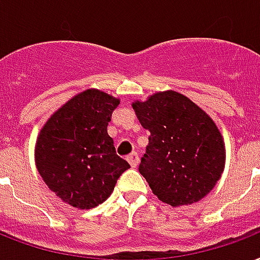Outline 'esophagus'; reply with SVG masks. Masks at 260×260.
<instances>
[{"label":"esophagus","mask_w":260,"mask_h":260,"mask_svg":"<svg viewBox=\"0 0 260 260\" xmlns=\"http://www.w3.org/2000/svg\"><path fill=\"white\" fill-rule=\"evenodd\" d=\"M127 161L133 168H137L138 162H140V157H138V154H137V153H132V154H128L127 156Z\"/></svg>","instance_id":"34e87169"}]
</instances>
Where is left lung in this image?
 <instances>
[{
	"instance_id": "1",
	"label": "left lung",
	"mask_w": 260,
	"mask_h": 260,
	"mask_svg": "<svg viewBox=\"0 0 260 260\" xmlns=\"http://www.w3.org/2000/svg\"><path fill=\"white\" fill-rule=\"evenodd\" d=\"M133 108L150 132L138 170L153 194L171 206L198 202L209 194L225 167L224 140L212 118L175 90L134 102Z\"/></svg>"
}]
</instances>
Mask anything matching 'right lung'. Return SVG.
Segmentation results:
<instances>
[{
  "mask_svg": "<svg viewBox=\"0 0 260 260\" xmlns=\"http://www.w3.org/2000/svg\"><path fill=\"white\" fill-rule=\"evenodd\" d=\"M119 99L99 89L76 94L40 130L35 162L57 197L77 209H92L111 195L130 166L116 154L107 126Z\"/></svg>",
  "mask_w": 260,
  "mask_h": 260,
  "instance_id": "add662e5",
  "label": "right lung"
}]
</instances>
